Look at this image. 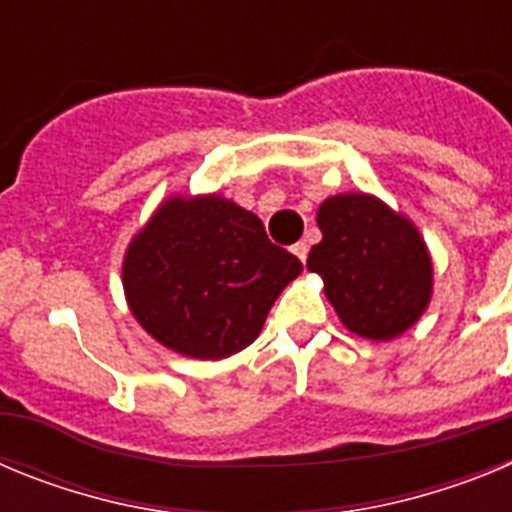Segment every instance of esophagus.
Listing matches in <instances>:
<instances>
[{
	"mask_svg": "<svg viewBox=\"0 0 512 512\" xmlns=\"http://www.w3.org/2000/svg\"><path fill=\"white\" fill-rule=\"evenodd\" d=\"M307 251H310V246H307L305 241H300V243H295V246H292V253H295V256L302 261V264H305V261H307Z\"/></svg>",
	"mask_w": 512,
	"mask_h": 512,
	"instance_id": "obj_1",
	"label": "esophagus"
}]
</instances>
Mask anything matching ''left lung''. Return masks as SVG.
Wrapping results in <instances>:
<instances>
[{
    "instance_id": "left-lung-1",
    "label": "left lung",
    "mask_w": 512,
    "mask_h": 512,
    "mask_svg": "<svg viewBox=\"0 0 512 512\" xmlns=\"http://www.w3.org/2000/svg\"><path fill=\"white\" fill-rule=\"evenodd\" d=\"M323 241L307 269L341 323L369 341H392L413 328L433 297V259L408 215L374 194H333L318 207Z\"/></svg>"
}]
</instances>
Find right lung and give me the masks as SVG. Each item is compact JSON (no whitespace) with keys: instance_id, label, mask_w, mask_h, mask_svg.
<instances>
[{"instance_id":"obj_1","label":"right lung","mask_w":512,"mask_h":512,"mask_svg":"<svg viewBox=\"0 0 512 512\" xmlns=\"http://www.w3.org/2000/svg\"><path fill=\"white\" fill-rule=\"evenodd\" d=\"M302 264L220 194H171L133 235L122 289L133 318L176 354L220 361L259 338Z\"/></svg>"}]
</instances>
